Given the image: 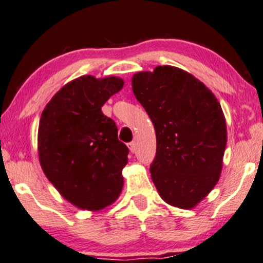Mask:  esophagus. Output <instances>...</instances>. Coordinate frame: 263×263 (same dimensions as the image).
Returning a JSON list of instances; mask_svg holds the SVG:
<instances>
[{"instance_id": "1", "label": "esophagus", "mask_w": 263, "mask_h": 263, "mask_svg": "<svg viewBox=\"0 0 263 263\" xmlns=\"http://www.w3.org/2000/svg\"><path fill=\"white\" fill-rule=\"evenodd\" d=\"M129 149H130V152L133 153V152H135V149H136V145H135V142L134 141H132V142H129Z\"/></svg>"}]
</instances>
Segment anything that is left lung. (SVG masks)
Masks as SVG:
<instances>
[{
  "label": "left lung",
  "mask_w": 263,
  "mask_h": 263,
  "mask_svg": "<svg viewBox=\"0 0 263 263\" xmlns=\"http://www.w3.org/2000/svg\"><path fill=\"white\" fill-rule=\"evenodd\" d=\"M132 87L155 125L152 181L164 202L192 209L222 169L227 129L220 102L199 80L169 65L135 73Z\"/></svg>",
  "instance_id": "obj_1"
}]
</instances>
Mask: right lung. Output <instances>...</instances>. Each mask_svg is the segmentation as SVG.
<instances>
[{
  "label": "right lung",
  "mask_w": 263,
  "mask_h": 263,
  "mask_svg": "<svg viewBox=\"0 0 263 263\" xmlns=\"http://www.w3.org/2000/svg\"><path fill=\"white\" fill-rule=\"evenodd\" d=\"M119 77L82 76L44 107L39 125L40 163L47 179L80 209L100 210L118 198L129 149L101 107L123 88Z\"/></svg>",
  "instance_id": "add662e5"
}]
</instances>
